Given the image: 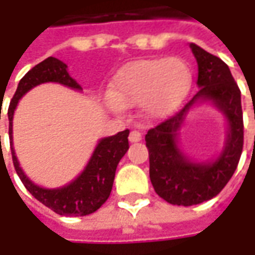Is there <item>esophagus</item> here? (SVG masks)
<instances>
[{
    "label": "esophagus",
    "mask_w": 255,
    "mask_h": 255,
    "mask_svg": "<svg viewBox=\"0 0 255 255\" xmlns=\"http://www.w3.org/2000/svg\"><path fill=\"white\" fill-rule=\"evenodd\" d=\"M129 140L132 143L140 142V140H142V133L139 132V130H132L130 134H129Z\"/></svg>",
    "instance_id": "obj_1"
}]
</instances>
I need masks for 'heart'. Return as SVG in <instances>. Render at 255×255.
<instances>
[{
    "label": "heart",
    "instance_id": "b5f03b06",
    "mask_svg": "<svg viewBox=\"0 0 255 255\" xmlns=\"http://www.w3.org/2000/svg\"><path fill=\"white\" fill-rule=\"evenodd\" d=\"M193 75L180 58L142 59L125 65L109 86L106 105L113 111L139 103L146 118L176 111L190 91Z\"/></svg>",
    "mask_w": 255,
    "mask_h": 255
}]
</instances>
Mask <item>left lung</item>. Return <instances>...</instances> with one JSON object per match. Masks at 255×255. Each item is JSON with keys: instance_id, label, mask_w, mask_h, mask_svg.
<instances>
[{"instance_id": "1", "label": "left lung", "mask_w": 255, "mask_h": 255, "mask_svg": "<svg viewBox=\"0 0 255 255\" xmlns=\"http://www.w3.org/2000/svg\"><path fill=\"white\" fill-rule=\"evenodd\" d=\"M190 48L199 66V92L180 112L154 126L144 137L154 191L174 206H194L217 196L237 169L244 143L241 92L229 66L196 44H190ZM199 100L214 103L229 123L225 150L216 161L207 163L191 162L177 146L184 116Z\"/></svg>"}]
</instances>
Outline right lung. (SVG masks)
Segmentation results:
<instances>
[{
	"label": "right lung",
	"mask_w": 255,
	"mask_h": 255,
	"mask_svg": "<svg viewBox=\"0 0 255 255\" xmlns=\"http://www.w3.org/2000/svg\"><path fill=\"white\" fill-rule=\"evenodd\" d=\"M44 82H58L72 89H78V91L82 89L81 85L78 84L74 78L69 76L66 71V65L54 56H49L41 64L35 65L19 81L14 98L9 102V108H8L9 130L8 132H9L11 146H12V119H14V111L18 105V101L29 89ZM128 136H129V130L126 129L115 136L102 139L98 143L85 170L74 181H71L69 184L59 189H44L34 184L19 167L14 147H11L15 171L19 176L21 181L24 183L25 189L29 191L36 200L41 201L44 206L49 207L56 214L75 216V217L88 216V214L95 213L109 199L118 163L121 162V159L129 149Z\"/></svg>",
	"instance_id": "obj_1"
}]
</instances>
